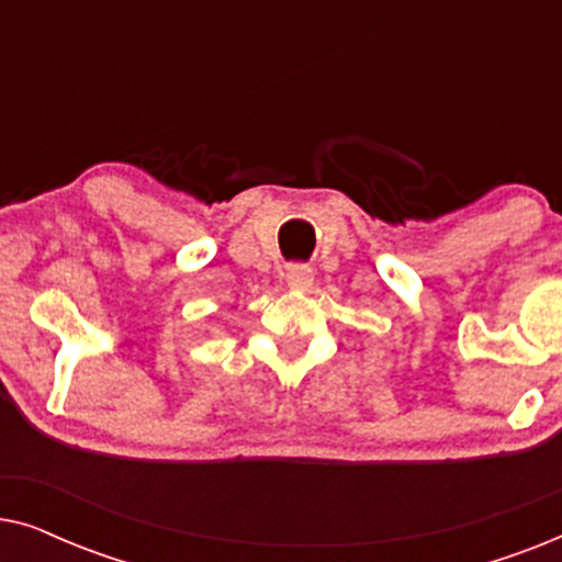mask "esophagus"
<instances>
[{"label":"esophagus","instance_id":"34e87169","mask_svg":"<svg viewBox=\"0 0 562 562\" xmlns=\"http://www.w3.org/2000/svg\"><path fill=\"white\" fill-rule=\"evenodd\" d=\"M286 283H289V289H294V291H306L314 283V271L310 266H289Z\"/></svg>","mask_w":562,"mask_h":562}]
</instances>
